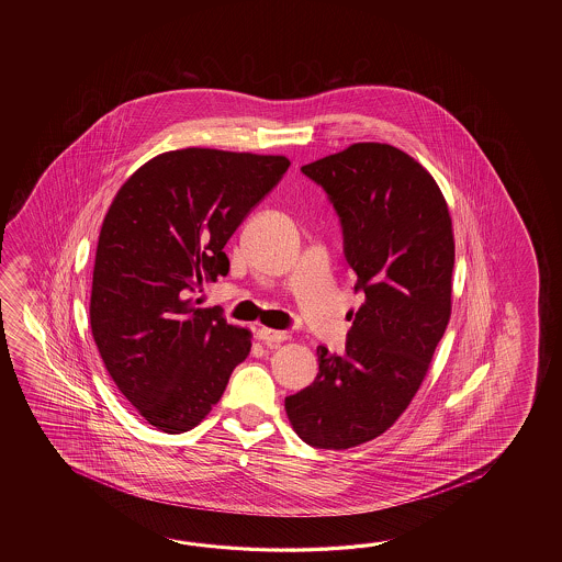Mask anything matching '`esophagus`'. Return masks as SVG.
Returning <instances> with one entry per match:
<instances>
[{
    "label": "esophagus",
    "mask_w": 562,
    "mask_h": 562,
    "mask_svg": "<svg viewBox=\"0 0 562 562\" xmlns=\"http://www.w3.org/2000/svg\"><path fill=\"white\" fill-rule=\"evenodd\" d=\"M257 337L267 344V346H273V344H281V341H285L286 331H277V329H267V327H261L259 331H257Z\"/></svg>",
    "instance_id": "obj_1"
}]
</instances>
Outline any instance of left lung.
<instances>
[{"label":"left lung","mask_w":562,"mask_h":562,"mask_svg":"<svg viewBox=\"0 0 562 562\" xmlns=\"http://www.w3.org/2000/svg\"><path fill=\"white\" fill-rule=\"evenodd\" d=\"M301 172L334 204L363 303L346 353L317 347L315 382L285 409L303 442L347 450L387 430L428 371L450 322L452 221L430 172L390 144H351Z\"/></svg>","instance_id":"1"}]
</instances>
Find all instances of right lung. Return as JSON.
Segmentation results:
<instances>
[{
	"instance_id": "right-lung-1",
	"label": "right lung",
	"mask_w": 562,
	"mask_h": 562,
	"mask_svg": "<svg viewBox=\"0 0 562 562\" xmlns=\"http://www.w3.org/2000/svg\"><path fill=\"white\" fill-rule=\"evenodd\" d=\"M289 165L285 156L172 150L138 168L108 209L92 335L110 378L158 430L203 422L251 351L247 329L216 307L196 310L191 295L227 277V240Z\"/></svg>"
}]
</instances>
